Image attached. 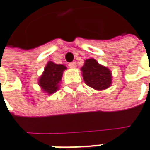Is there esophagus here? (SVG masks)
<instances>
[{"label": "esophagus", "mask_w": 150, "mask_h": 150, "mask_svg": "<svg viewBox=\"0 0 150 150\" xmlns=\"http://www.w3.org/2000/svg\"><path fill=\"white\" fill-rule=\"evenodd\" d=\"M69 67L71 68V69H75L76 68V64H75V62H71V63L69 64Z\"/></svg>", "instance_id": "obj_1"}]
</instances>
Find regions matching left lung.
Segmentation results:
<instances>
[{"label": "left lung", "mask_w": 150, "mask_h": 150, "mask_svg": "<svg viewBox=\"0 0 150 150\" xmlns=\"http://www.w3.org/2000/svg\"><path fill=\"white\" fill-rule=\"evenodd\" d=\"M81 71L86 84L96 90L107 89L111 85L112 76L110 69L99 64L93 58L85 61Z\"/></svg>", "instance_id": "1"}]
</instances>
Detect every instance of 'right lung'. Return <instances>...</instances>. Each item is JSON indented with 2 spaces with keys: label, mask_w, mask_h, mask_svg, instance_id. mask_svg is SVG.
Listing matches in <instances>:
<instances>
[{
  "label": "right lung",
  "mask_w": 150,
  "mask_h": 150,
  "mask_svg": "<svg viewBox=\"0 0 150 150\" xmlns=\"http://www.w3.org/2000/svg\"><path fill=\"white\" fill-rule=\"evenodd\" d=\"M64 69H66L64 65L56 64L49 61L39 80V84L43 91L48 94L55 93L58 88V84L61 81Z\"/></svg>",
  "instance_id": "1"
}]
</instances>
